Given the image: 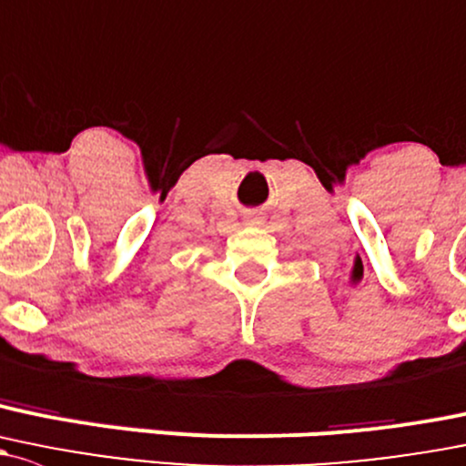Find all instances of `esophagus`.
I'll list each match as a JSON object with an SVG mask.
<instances>
[{"mask_svg": "<svg viewBox=\"0 0 466 466\" xmlns=\"http://www.w3.org/2000/svg\"><path fill=\"white\" fill-rule=\"evenodd\" d=\"M246 223L248 225H258V223H261V217H258V214H254V212H249V214H246Z\"/></svg>", "mask_w": 466, "mask_h": 466, "instance_id": "obj_1", "label": "esophagus"}]
</instances>
